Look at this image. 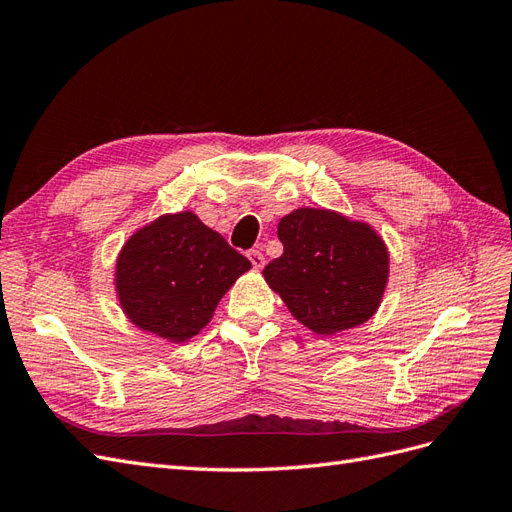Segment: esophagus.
<instances>
[{
	"mask_svg": "<svg viewBox=\"0 0 512 512\" xmlns=\"http://www.w3.org/2000/svg\"><path fill=\"white\" fill-rule=\"evenodd\" d=\"M247 258H250L254 269H262V267H265V256H262L260 250H250V252H247Z\"/></svg>",
	"mask_w": 512,
	"mask_h": 512,
	"instance_id": "esophagus-1",
	"label": "esophagus"
}]
</instances>
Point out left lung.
I'll list each match as a JSON object with an SVG mask.
<instances>
[{"mask_svg":"<svg viewBox=\"0 0 512 512\" xmlns=\"http://www.w3.org/2000/svg\"><path fill=\"white\" fill-rule=\"evenodd\" d=\"M284 254L262 271L290 314L318 335L374 316L389 277V252L374 228L327 209H297L277 226Z\"/></svg>","mask_w":512,"mask_h":512,"instance_id":"obj_1","label":"left lung"}]
</instances>
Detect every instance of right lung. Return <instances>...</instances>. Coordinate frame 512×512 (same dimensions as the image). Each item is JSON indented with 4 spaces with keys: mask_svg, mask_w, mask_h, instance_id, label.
<instances>
[{
    "mask_svg": "<svg viewBox=\"0 0 512 512\" xmlns=\"http://www.w3.org/2000/svg\"><path fill=\"white\" fill-rule=\"evenodd\" d=\"M250 267L192 211L162 215L123 245L119 303L138 329L185 342L207 327L226 290Z\"/></svg>",
    "mask_w": 512,
    "mask_h": 512,
    "instance_id": "right-lung-1",
    "label": "right lung"
}]
</instances>
